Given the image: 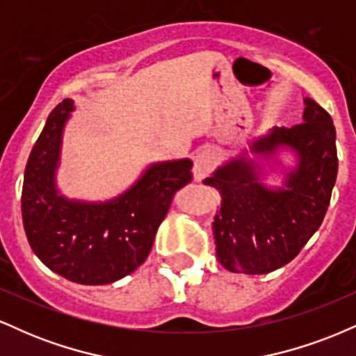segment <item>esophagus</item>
I'll use <instances>...</instances> for the list:
<instances>
[{
    "mask_svg": "<svg viewBox=\"0 0 356 356\" xmlns=\"http://www.w3.org/2000/svg\"><path fill=\"white\" fill-rule=\"evenodd\" d=\"M218 165V155H216L212 147H202L194 157V167H192V172H194L195 181H201L206 177L207 174H211L212 170Z\"/></svg>",
    "mask_w": 356,
    "mask_h": 356,
    "instance_id": "1",
    "label": "esophagus"
}]
</instances>
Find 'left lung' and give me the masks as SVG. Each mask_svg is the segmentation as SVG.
<instances>
[{"label":"left lung","instance_id":"left-lung-1","mask_svg":"<svg viewBox=\"0 0 356 356\" xmlns=\"http://www.w3.org/2000/svg\"><path fill=\"white\" fill-rule=\"evenodd\" d=\"M303 124L275 127L249 150L271 157L291 149L295 170L284 187L261 182L257 162L239 155L219 167L204 184L220 192V209L212 222L216 256L227 271L266 275L295 259L325 219L338 174L337 132L330 113L305 99Z\"/></svg>","mask_w":356,"mask_h":356}]
</instances>
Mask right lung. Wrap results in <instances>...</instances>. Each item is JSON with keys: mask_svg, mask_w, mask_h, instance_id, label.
Returning <instances> with one entry per match:
<instances>
[{"mask_svg": "<svg viewBox=\"0 0 356 356\" xmlns=\"http://www.w3.org/2000/svg\"><path fill=\"white\" fill-rule=\"evenodd\" d=\"M73 102L51 110L24 169L22 216L40 261L79 284H108L140 266L152 249L175 192L192 181V162L150 165L124 194L107 202L70 201L55 184L61 134Z\"/></svg>", "mask_w": 356, "mask_h": 356, "instance_id": "add662e5", "label": "right lung"}]
</instances>
